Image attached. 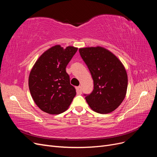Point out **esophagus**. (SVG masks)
<instances>
[{
    "mask_svg": "<svg viewBox=\"0 0 157 157\" xmlns=\"http://www.w3.org/2000/svg\"><path fill=\"white\" fill-rule=\"evenodd\" d=\"M76 90H77V93L78 94H82V88L81 86H78L76 88Z\"/></svg>",
    "mask_w": 157,
    "mask_h": 157,
    "instance_id": "esophagus-1",
    "label": "esophagus"
}]
</instances>
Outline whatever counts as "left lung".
<instances>
[{
    "instance_id": "left-lung-1",
    "label": "left lung",
    "mask_w": 157,
    "mask_h": 157,
    "mask_svg": "<svg viewBox=\"0 0 157 157\" xmlns=\"http://www.w3.org/2000/svg\"><path fill=\"white\" fill-rule=\"evenodd\" d=\"M79 52L94 80V90L85 97L88 105L101 114L115 111L126 95L128 75L124 65L102 46L80 48Z\"/></svg>"
}]
</instances>
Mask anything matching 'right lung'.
Returning <instances> with one entry per match:
<instances>
[{
    "label": "right lung",
    "mask_w": 157,
    "mask_h": 157,
    "mask_svg": "<svg viewBox=\"0 0 157 157\" xmlns=\"http://www.w3.org/2000/svg\"><path fill=\"white\" fill-rule=\"evenodd\" d=\"M78 48H64L57 44L46 50L36 61L29 76V88L32 98L42 111L58 115L69 108L76 95L70 84L66 66Z\"/></svg>",
    "instance_id": "add662e5"
}]
</instances>
